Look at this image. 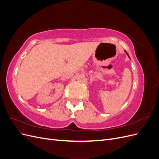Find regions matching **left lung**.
I'll return each mask as SVG.
<instances>
[{"mask_svg": "<svg viewBox=\"0 0 159 159\" xmlns=\"http://www.w3.org/2000/svg\"><path fill=\"white\" fill-rule=\"evenodd\" d=\"M126 52V53H127V52ZM127 55H128V56H129V54H128V53H127Z\"/></svg>", "mask_w": 159, "mask_h": 159, "instance_id": "obj_1", "label": "left lung"}]
</instances>
